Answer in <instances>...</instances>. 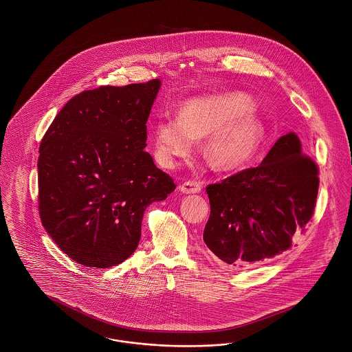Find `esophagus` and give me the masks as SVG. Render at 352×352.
Returning a JSON list of instances; mask_svg holds the SVG:
<instances>
[{
    "label": "esophagus",
    "mask_w": 352,
    "mask_h": 352,
    "mask_svg": "<svg viewBox=\"0 0 352 352\" xmlns=\"http://www.w3.org/2000/svg\"><path fill=\"white\" fill-rule=\"evenodd\" d=\"M179 188L183 193H197L201 190V184L196 181H187L184 182Z\"/></svg>",
    "instance_id": "obj_1"
}]
</instances>
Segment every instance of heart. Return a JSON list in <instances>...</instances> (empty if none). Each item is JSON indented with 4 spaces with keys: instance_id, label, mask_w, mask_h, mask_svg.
I'll list each match as a JSON object with an SVG mask.
<instances>
[{
    "instance_id": "obj_1",
    "label": "heart",
    "mask_w": 352,
    "mask_h": 352,
    "mask_svg": "<svg viewBox=\"0 0 352 352\" xmlns=\"http://www.w3.org/2000/svg\"><path fill=\"white\" fill-rule=\"evenodd\" d=\"M253 99L240 91L193 98L178 118L165 115L153 125L156 159L175 166L196 147V139L209 134L205 153L219 169H236L252 160L263 138V126L252 115Z\"/></svg>"
}]
</instances>
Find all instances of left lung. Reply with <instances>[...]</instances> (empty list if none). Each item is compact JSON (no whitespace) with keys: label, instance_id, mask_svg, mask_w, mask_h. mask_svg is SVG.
I'll return each instance as SVG.
<instances>
[{"label":"left lung","instance_id":"obj_1","mask_svg":"<svg viewBox=\"0 0 352 352\" xmlns=\"http://www.w3.org/2000/svg\"><path fill=\"white\" fill-rule=\"evenodd\" d=\"M319 168L294 133L281 137L256 168L206 186L210 215L204 241L234 267L252 266L292 248L315 212Z\"/></svg>","mask_w":352,"mask_h":352}]
</instances>
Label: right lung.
Returning <instances> with one entry per match:
<instances>
[{"label":"right lung","mask_w":352,"mask_h":352,"mask_svg":"<svg viewBox=\"0 0 352 352\" xmlns=\"http://www.w3.org/2000/svg\"><path fill=\"white\" fill-rule=\"evenodd\" d=\"M159 87L155 78L85 90L65 103L41 140L40 218L64 254L82 266L128 259L147 206L177 187L144 151Z\"/></svg>","instance_id":"add662e5"}]
</instances>
